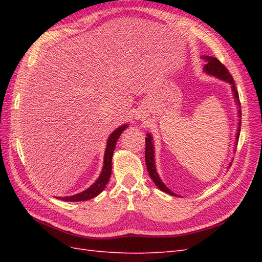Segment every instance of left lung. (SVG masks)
Wrapping results in <instances>:
<instances>
[{"label": "left lung", "mask_w": 262, "mask_h": 262, "mask_svg": "<svg viewBox=\"0 0 262 262\" xmlns=\"http://www.w3.org/2000/svg\"><path fill=\"white\" fill-rule=\"evenodd\" d=\"M204 58L206 59V62H207V64L205 65L204 70L207 72V73L220 77V79L229 82L230 84H232V90H233V93H234V98L236 99V103L238 105H241L240 99H238V92L235 88L234 80H233V77L230 74L229 70L225 68V65L222 64L216 57L206 56ZM238 114L241 115V109H238ZM240 129H241V121H238V129H237V134H236V140H238V136H240ZM145 162H146L148 174H149V177H151V179L154 181L155 185L158 186V188L166 193L172 194V196H176V194L171 190H169L168 187H166L164 183L161 181L158 172H157V170H155L154 149H153V144H152V137L149 134L147 135V137H145Z\"/></svg>", "instance_id": "8db88e82"}]
</instances>
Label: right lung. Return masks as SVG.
I'll list each match as a JSON object with an SVG mask.
<instances>
[{
    "mask_svg": "<svg viewBox=\"0 0 262 262\" xmlns=\"http://www.w3.org/2000/svg\"><path fill=\"white\" fill-rule=\"evenodd\" d=\"M126 127L127 125L117 128L113 134L110 135L109 140L107 142V148H105V152H104L103 169H102L101 174L99 177V179L94 182L90 188L86 189L85 191L74 194V196H70V197H63V198L59 197V199L64 200V202H83V200H89L91 198H94L103 190L105 186H107L111 176V160H113V154L115 151L117 140L119 138L121 133L126 129Z\"/></svg>",
    "mask_w": 262,
    "mask_h": 262,
    "instance_id": "1",
    "label": "right lung"
}]
</instances>
